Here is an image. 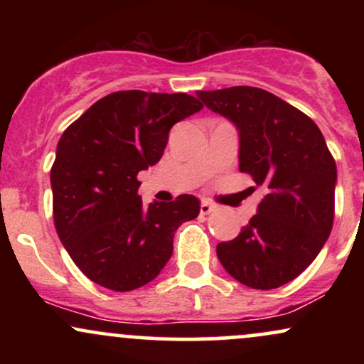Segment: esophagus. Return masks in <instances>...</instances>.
<instances>
[{
  "instance_id": "esophagus-1",
  "label": "esophagus",
  "mask_w": 364,
  "mask_h": 364,
  "mask_svg": "<svg viewBox=\"0 0 364 364\" xmlns=\"http://www.w3.org/2000/svg\"><path fill=\"white\" fill-rule=\"evenodd\" d=\"M214 210V205H212L210 202H205V200H203L202 203H200V212H202L203 215H207V214H210V212Z\"/></svg>"
}]
</instances>
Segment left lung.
<instances>
[{
  "label": "left lung",
  "mask_w": 364,
  "mask_h": 364,
  "mask_svg": "<svg viewBox=\"0 0 364 364\" xmlns=\"http://www.w3.org/2000/svg\"><path fill=\"white\" fill-rule=\"evenodd\" d=\"M240 133V171L265 196L235 240L217 245L225 272L253 289L291 282L315 260L333 224L337 168L320 128L257 87L198 90Z\"/></svg>",
  "instance_id": "1"
}]
</instances>
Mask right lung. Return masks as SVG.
<instances>
[{
	"mask_svg": "<svg viewBox=\"0 0 364 364\" xmlns=\"http://www.w3.org/2000/svg\"><path fill=\"white\" fill-rule=\"evenodd\" d=\"M202 107L188 94L112 92L65 129L51 169L54 225L90 281L127 292L164 269L200 202L179 195L144 205L136 174L161 161L173 124Z\"/></svg>",
	"mask_w": 364,
	"mask_h": 364,
	"instance_id": "add662e5",
	"label": "right lung"
}]
</instances>
